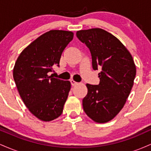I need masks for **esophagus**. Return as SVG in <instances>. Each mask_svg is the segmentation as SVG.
Here are the masks:
<instances>
[{"instance_id":"1","label":"esophagus","mask_w":151,"mask_h":151,"mask_svg":"<svg viewBox=\"0 0 151 151\" xmlns=\"http://www.w3.org/2000/svg\"><path fill=\"white\" fill-rule=\"evenodd\" d=\"M70 82H71V84H72V86H75V85H77V84H78V82H77V81H75L74 80H73V79L70 80Z\"/></svg>"}]
</instances>
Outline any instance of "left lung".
<instances>
[{"label":"left lung","mask_w":151,"mask_h":151,"mask_svg":"<svg viewBox=\"0 0 151 151\" xmlns=\"http://www.w3.org/2000/svg\"><path fill=\"white\" fill-rule=\"evenodd\" d=\"M77 37L89 49L93 70L101 68L99 84H86L83 109L95 122H108L119 113L129 97L136 74L134 61L120 40L104 30H79Z\"/></svg>","instance_id":"obj_1"}]
</instances>
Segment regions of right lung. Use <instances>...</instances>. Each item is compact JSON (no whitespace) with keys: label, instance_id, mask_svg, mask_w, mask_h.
Masks as SVG:
<instances>
[{"label":"right lung","instance_id":"1","mask_svg":"<svg viewBox=\"0 0 151 151\" xmlns=\"http://www.w3.org/2000/svg\"><path fill=\"white\" fill-rule=\"evenodd\" d=\"M70 31L50 30L37 37L20 54L13 78L20 96L35 116L50 121L60 116L71 88L70 81L49 75L60 67L62 52L73 39Z\"/></svg>","mask_w":151,"mask_h":151}]
</instances>
